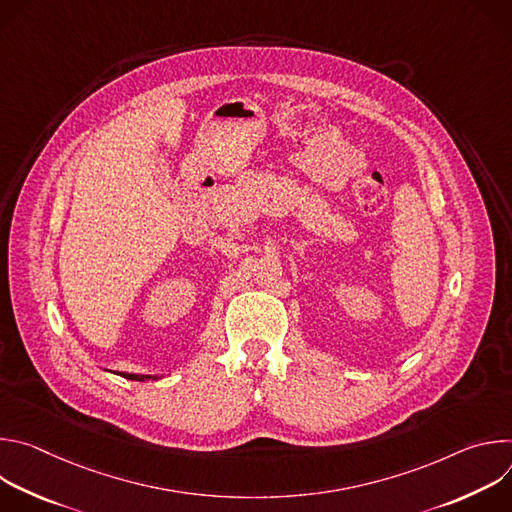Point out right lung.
I'll use <instances>...</instances> for the list:
<instances>
[{"label":"right lung","mask_w":512,"mask_h":512,"mask_svg":"<svg viewBox=\"0 0 512 512\" xmlns=\"http://www.w3.org/2000/svg\"><path fill=\"white\" fill-rule=\"evenodd\" d=\"M121 377H125V379H131V381H145V379H154V377H148V375H127V373H123Z\"/></svg>","instance_id":"add662e5"}]
</instances>
